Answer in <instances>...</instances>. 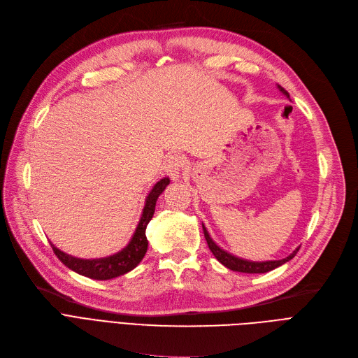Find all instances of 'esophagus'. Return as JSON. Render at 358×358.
<instances>
[{
    "label": "esophagus",
    "instance_id": "esophagus-1",
    "mask_svg": "<svg viewBox=\"0 0 358 358\" xmlns=\"http://www.w3.org/2000/svg\"><path fill=\"white\" fill-rule=\"evenodd\" d=\"M183 169H185V160L180 155L169 156L164 163V170L173 180H178L180 178Z\"/></svg>",
    "mask_w": 358,
    "mask_h": 358
}]
</instances>
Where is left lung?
<instances>
[{"label":"left lung","mask_w":358,"mask_h":358,"mask_svg":"<svg viewBox=\"0 0 358 358\" xmlns=\"http://www.w3.org/2000/svg\"><path fill=\"white\" fill-rule=\"evenodd\" d=\"M278 89H280V92H282L287 97H290V96H288V93H287L281 86H278ZM202 230H203V236H206V241H207V243H208V248H210V250L213 252L214 257L217 258V261L221 262V264H223L224 266H227V268L231 269V271L245 272V274H264V272L275 269V268L281 266L282 264H285V262H288L290 259H293V258L296 257V253H297L299 249H300V248H297L292 255H288L287 258L280 259V261L253 262V261H246V259H242V258H237V257H234V255L226 252L224 249H221V248L217 246L215 242L211 239L208 231H207V229H206V226H203V224H202Z\"/></svg>","instance_id":"1"}]
</instances>
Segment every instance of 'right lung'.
Segmentation results:
<instances>
[{"instance_id": "right-lung-1", "label": "right lung", "mask_w": 358, "mask_h": 358, "mask_svg": "<svg viewBox=\"0 0 358 358\" xmlns=\"http://www.w3.org/2000/svg\"><path fill=\"white\" fill-rule=\"evenodd\" d=\"M169 183H170V179L164 178L152 186V189L150 191L145 199V206L140 218V223L137 229H135L131 242L122 250H119L106 258L80 259V258L71 257V255H66L65 252L57 249L52 243H50L58 259L65 266L77 272V274L89 277L92 280H112L119 275L127 274V272L134 269L144 258L148 248L145 229H147V224L150 223V220L152 218V214H155L157 198L166 189V186Z\"/></svg>"}]
</instances>
